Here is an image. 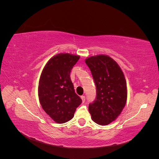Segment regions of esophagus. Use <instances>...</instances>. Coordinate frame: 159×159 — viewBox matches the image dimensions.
Returning <instances> with one entry per match:
<instances>
[{"mask_svg": "<svg viewBox=\"0 0 159 159\" xmlns=\"http://www.w3.org/2000/svg\"><path fill=\"white\" fill-rule=\"evenodd\" d=\"M81 100H82V102L84 103L85 101V96L84 95L81 96Z\"/></svg>", "mask_w": 159, "mask_h": 159, "instance_id": "obj_1", "label": "esophagus"}]
</instances>
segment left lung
I'll list each match as a JSON object with an SVG mask.
<instances>
[{
    "mask_svg": "<svg viewBox=\"0 0 159 159\" xmlns=\"http://www.w3.org/2000/svg\"><path fill=\"white\" fill-rule=\"evenodd\" d=\"M85 63L96 86V97L89 104V111L95 123L107 125L119 116L126 104L125 78L116 61L107 56L89 57Z\"/></svg>",
    "mask_w": 159,
    "mask_h": 159,
    "instance_id": "8db88e82",
    "label": "left lung"
}]
</instances>
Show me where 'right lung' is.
Instances as JSON below:
<instances>
[{"label":"right lung","mask_w":159,"mask_h":159,"mask_svg":"<svg viewBox=\"0 0 159 159\" xmlns=\"http://www.w3.org/2000/svg\"><path fill=\"white\" fill-rule=\"evenodd\" d=\"M79 56L61 53L48 61L38 84V97L42 107L57 123H64L74 116L82 102L75 92L70 72Z\"/></svg>","instance_id":"1"}]
</instances>
